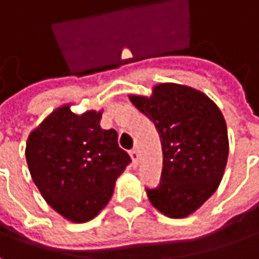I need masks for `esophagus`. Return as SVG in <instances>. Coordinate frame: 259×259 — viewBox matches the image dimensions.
Listing matches in <instances>:
<instances>
[{"mask_svg":"<svg viewBox=\"0 0 259 259\" xmlns=\"http://www.w3.org/2000/svg\"><path fill=\"white\" fill-rule=\"evenodd\" d=\"M130 157H132L133 163H135V165H138V162H139V150L138 149H132V150H130Z\"/></svg>","mask_w":259,"mask_h":259,"instance_id":"1","label":"esophagus"}]
</instances>
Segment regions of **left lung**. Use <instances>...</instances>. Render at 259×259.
Listing matches in <instances>:
<instances>
[{"mask_svg": "<svg viewBox=\"0 0 259 259\" xmlns=\"http://www.w3.org/2000/svg\"><path fill=\"white\" fill-rule=\"evenodd\" d=\"M155 123L163 152L160 183L146 189L150 203L169 218H186L218 189L229 143L225 119L206 94L160 83L150 97L130 96Z\"/></svg>", "mask_w": 259, "mask_h": 259, "instance_id": "obj_1", "label": "left lung"}]
</instances>
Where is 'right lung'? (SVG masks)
I'll use <instances>...</instances> for the list:
<instances>
[{"mask_svg": "<svg viewBox=\"0 0 259 259\" xmlns=\"http://www.w3.org/2000/svg\"><path fill=\"white\" fill-rule=\"evenodd\" d=\"M102 112L76 114L64 104L27 140L25 159L41 196L71 222L83 224L109 203L114 182L132 159L117 132L100 127Z\"/></svg>", "mask_w": 259, "mask_h": 259, "instance_id": "add662e5", "label": "right lung"}]
</instances>
